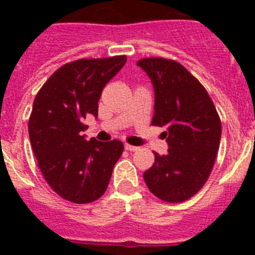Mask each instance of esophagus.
I'll use <instances>...</instances> for the list:
<instances>
[{"instance_id":"34e87169","label":"esophagus","mask_w":255,"mask_h":255,"mask_svg":"<svg viewBox=\"0 0 255 255\" xmlns=\"http://www.w3.org/2000/svg\"><path fill=\"white\" fill-rule=\"evenodd\" d=\"M125 149L129 150V152H135V150H138L139 148L135 147V145H130V144H125Z\"/></svg>"}]
</instances>
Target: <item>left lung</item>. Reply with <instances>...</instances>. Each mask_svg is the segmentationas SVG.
I'll list each match as a JSON object with an SVG mask.
<instances>
[{
    "instance_id": "left-lung-1",
    "label": "left lung",
    "mask_w": 255,
    "mask_h": 255,
    "mask_svg": "<svg viewBox=\"0 0 255 255\" xmlns=\"http://www.w3.org/2000/svg\"><path fill=\"white\" fill-rule=\"evenodd\" d=\"M154 88L152 125L166 128L167 154L154 152L144 172L148 189L159 199L180 203L208 180L221 140V120L206 88L181 64L162 57L136 62Z\"/></svg>"
}]
</instances>
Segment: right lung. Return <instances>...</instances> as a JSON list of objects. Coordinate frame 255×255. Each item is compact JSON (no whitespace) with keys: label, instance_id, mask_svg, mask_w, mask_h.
Instances as JSON below:
<instances>
[{"label":"right lung","instance_id":"obj_1","mask_svg":"<svg viewBox=\"0 0 255 255\" xmlns=\"http://www.w3.org/2000/svg\"><path fill=\"white\" fill-rule=\"evenodd\" d=\"M126 62V56L82 58L61 66L35 96L29 138L40 171L61 198L78 204L105 194L124 152L120 140H87L85 117L98 116L103 88Z\"/></svg>","mask_w":255,"mask_h":255}]
</instances>
